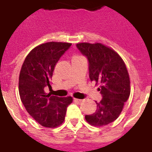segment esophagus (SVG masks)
I'll return each instance as SVG.
<instances>
[{
  "mask_svg": "<svg viewBox=\"0 0 152 152\" xmlns=\"http://www.w3.org/2000/svg\"><path fill=\"white\" fill-rule=\"evenodd\" d=\"M74 101H75L76 103H79V104L83 102V100H81V99H74Z\"/></svg>",
  "mask_w": 152,
  "mask_h": 152,
  "instance_id": "esophagus-1",
  "label": "esophagus"
}]
</instances>
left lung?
<instances>
[{
  "label": "left lung",
  "mask_w": 152,
  "mask_h": 152,
  "mask_svg": "<svg viewBox=\"0 0 152 152\" xmlns=\"http://www.w3.org/2000/svg\"><path fill=\"white\" fill-rule=\"evenodd\" d=\"M76 47L88 60L90 80L101 84L102 100L96 102V112L86 115V120L95 126L107 125L117 119L130 94L126 66L116 52L102 44L79 43Z\"/></svg>",
  "instance_id": "1"
}]
</instances>
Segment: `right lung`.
Masks as SVG:
<instances>
[{
    "label": "right lung",
    "mask_w": 152,
    "mask_h": 152,
    "mask_svg": "<svg viewBox=\"0 0 152 152\" xmlns=\"http://www.w3.org/2000/svg\"><path fill=\"white\" fill-rule=\"evenodd\" d=\"M72 45L70 43L48 42L38 45L26 57L22 66L18 91L27 112L44 127L54 128L64 121L72 97L60 98L45 93L50 88L53 70L60 58Z\"/></svg>",
    "instance_id": "obj_1"
}]
</instances>
